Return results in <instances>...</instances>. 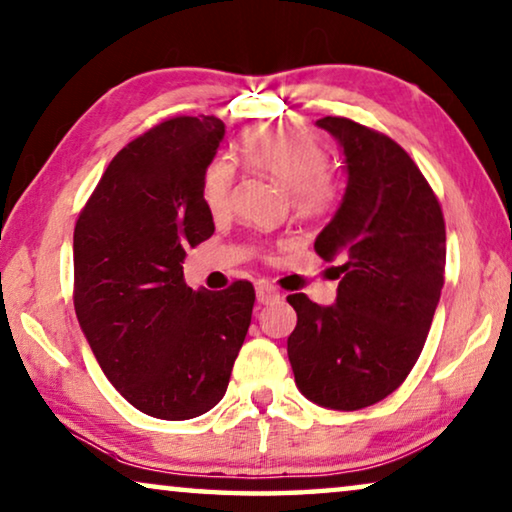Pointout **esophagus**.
<instances>
[{
  "label": "esophagus",
  "instance_id": "1",
  "mask_svg": "<svg viewBox=\"0 0 512 512\" xmlns=\"http://www.w3.org/2000/svg\"><path fill=\"white\" fill-rule=\"evenodd\" d=\"M256 298H258V302H261V305H272V302H277L281 295H279V291L274 286L261 284V286L256 288Z\"/></svg>",
  "mask_w": 512,
  "mask_h": 512
}]
</instances>
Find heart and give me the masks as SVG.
<instances>
[{"label": "heart", "mask_w": 512, "mask_h": 512, "mask_svg": "<svg viewBox=\"0 0 512 512\" xmlns=\"http://www.w3.org/2000/svg\"><path fill=\"white\" fill-rule=\"evenodd\" d=\"M242 159L258 173L291 189L293 210L300 217H318L337 201L339 187L328 168L321 143L309 133L277 124L251 131L242 140ZM235 170L224 159H214L203 175V198L212 214H224L231 205Z\"/></svg>", "instance_id": "heart-1"}]
</instances>
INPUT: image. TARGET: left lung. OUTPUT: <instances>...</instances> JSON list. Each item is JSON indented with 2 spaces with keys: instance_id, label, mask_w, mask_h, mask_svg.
<instances>
[{
  "instance_id": "left-lung-1",
  "label": "left lung",
  "mask_w": 512,
  "mask_h": 512,
  "mask_svg": "<svg viewBox=\"0 0 512 512\" xmlns=\"http://www.w3.org/2000/svg\"><path fill=\"white\" fill-rule=\"evenodd\" d=\"M344 150L346 194L314 242L339 258L337 302L288 295L298 325L288 337L295 383L318 406L358 411L404 383L425 346L446 272L439 198L404 147L346 117H323Z\"/></svg>"
}]
</instances>
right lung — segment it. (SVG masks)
Listing matches in <instances>:
<instances>
[{"label":"right lung","instance_id":"obj_1","mask_svg":"<svg viewBox=\"0 0 512 512\" xmlns=\"http://www.w3.org/2000/svg\"><path fill=\"white\" fill-rule=\"evenodd\" d=\"M212 115L170 117L117 152L73 231V307L103 374L138 411L189 420L219 404L254 309L251 281L194 291L182 261L214 233L203 175Z\"/></svg>","mask_w":512,"mask_h":512}]
</instances>
